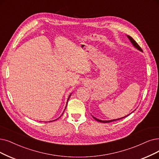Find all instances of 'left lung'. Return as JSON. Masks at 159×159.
Segmentation results:
<instances>
[{
    "mask_svg": "<svg viewBox=\"0 0 159 159\" xmlns=\"http://www.w3.org/2000/svg\"><path fill=\"white\" fill-rule=\"evenodd\" d=\"M127 37L129 38V40H130V42H132V43L133 44V46H134L135 48H136L140 50V51H142V48H140V46H139L138 45V44L137 43V42H136L134 39H133L131 36L127 35ZM127 116H125V117H122V118H120V119H113V120H100V119H97V118H95L94 117H93V118H94L95 120H97V121H98V122H101V123H110V122H112V121H115V120H119V119H121L125 118V117H127Z\"/></svg>",
    "mask_w": 159,
    "mask_h": 159,
    "instance_id": "1",
    "label": "left lung"
}]
</instances>
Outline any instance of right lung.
Wrapping results in <instances>:
<instances>
[{"mask_svg": "<svg viewBox=\"0 0 159 159\" xmlns=\"http://www.w3.org/2000/svg\"><path fill=\"white\" fill-rule=\"evenodd\" d=\"M70 96H71V94L70 95V96H69V97H68V100H69V98H70ZM63 113H64V112H63ZM63 113H62V114H63ZM61 115V116H62ZM50 122H52V121H50Z\"/></svg>", "mask_w": 159, "mask_h": 159, "instance_id": "1", "label": "right lung"}]
</instances>
